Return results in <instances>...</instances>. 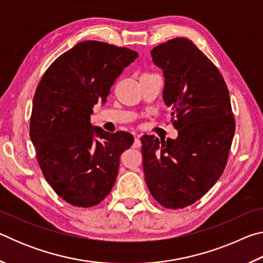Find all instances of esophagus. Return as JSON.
<instances>
[{
	"label": "esophagus",
	"mask_w": 263,
	"mask_h": 263,
	"mask_svg": "<svg viewBox=\"0 0 263 263\" xmlns=\"http://www.w3.org/2000/svg\"><path fill=\"white\" fill-rule=\"evenodd\" d=\"M140 146H141L140 138H139V136H138V137H136V138H135V144H133V147H135V148H138V147H140Z\"/></svg>",
	"instance_id": "34e87169"
}]
</instances>
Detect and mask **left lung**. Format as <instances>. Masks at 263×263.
<instances>
[{
	"label": "left lung",
	"instance_id": "1",
	"mask_svg": "<svg viewBox=\"0 0 263 263\" xmlns=\"http://www.w3.org/2000/svg\"><path fill=\"white\" fill-rule=\"evenodd\" d=\"M163 70V101L173 106L176 139L141 138L145 181L155 201L183 209L219 180L235 131L229 89L213 62L186 38L151 51Z\"/></svg>",
	"mask_w": 263,
	"mask_h": 263
}]
</instances>
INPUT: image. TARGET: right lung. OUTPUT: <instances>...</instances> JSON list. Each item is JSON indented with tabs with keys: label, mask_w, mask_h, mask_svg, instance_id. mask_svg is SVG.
Returning a JSON list of instances; mask_svg holds the SVG:
<instances>
[{
	"label": "right lung",
	"mask_w": 263,
	"mask_h": 263,
	"mask_svg": "<svg viewBox=\"0 0 263 263\" xmlns=\"http://www.w3.org/2000/svg\"><path fill=\"white\" fill-rule=\"evenodd\" d=\"M137 57L126 47L82 42L57 58L38 84L30 138L46 181L74 206L103 201L115 184L119 157L133 144L130 133L92 126L90 116Z\"/></svg>",
	"instance_id": "add662e5"
}]
</instances>
